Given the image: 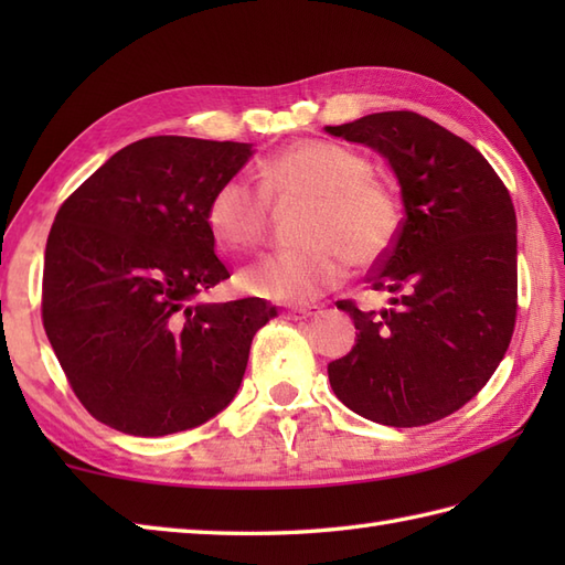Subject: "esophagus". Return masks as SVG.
Returning a JSON list of instances; mask_svg holds the SVG:
<instances>
[{"mask_svg": "<svg viewBox=\"0 0 565 565\" xmlns=\"http://www.w3.org/2000/svg\"><path fill=\"white\" fill-rule=\"evenodd\" d=\"M318 313H320V308H316V306H296V308L286 310L284 316L289 320H306V318H313Z\"/></svg>", "mask_w": 565, "mask_h": 565, "instance_id": "esophagus-1", "label": "esophagus"}]
</instances>
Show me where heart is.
<instances>
[{
    "label": "heart",
    "mask_w": 565,
    "mask_h": 565,
    "mask_svg": "<svg viewBox=\"0 0 565 565\" xmlns=\"http://www.w3.org/2000/svg\"><path fill=\"white\" fill-rule=\"evenodd\" d=\"M259 186L227 177L206 206V225L223 252L239 255L267 231L270 199H306L303 247L259 257L237 276L239 289L279 303H308L340 286L347 259L364 267L395 245L403 227V199L388 179L374 174L366 154L340 142L298 140L259 164Z\"/></svg>",
    "instance_id": "b5f03b06"
}]
</instances>
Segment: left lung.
<instances>
[{
  "mask_svg": "<svg viewBox=\"0 0 565 565\" xmlns=\"http://www.w3.org/2000/svg\"><path fill=\"white\" fill-rule=\"evenodd\" d=\"M379 150L401 182L405 218L366 274L391 306L352 316L356 344L328 364L334 395L388 427L437 423L481 391L518 318V218L508 186L471 142L415 111L326 126Z\"/></svg>",
  "mask_w": 565,
  "mask_h": 565,
  "instance_id": "left-lung-1",
  "label": "left lung"
}]
</instances>
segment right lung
Instances as JSON below:
<instances>
[{"label": "right lung", "mask_w": 565, "mask_h": 565, "mask_svg": "<svg viewBox=\"0 0 565 565\" xmlns=\"http://www.w3.org/2000/svg\"><path fill=\"white\" fill-rule=\"evenodd\" d=\"M249 154V142L142 138L60 206L45 245L43 328L99 423L162 437L235 398L252 338L276 313L262 298H196L231 276L206 206Z\"/></svg>", "instance_id": "right-lung-1"}]
</instances>
